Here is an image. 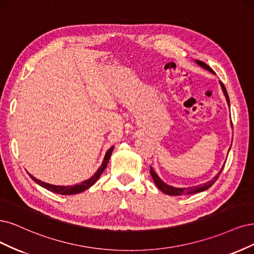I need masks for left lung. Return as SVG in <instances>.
I'll use <instances>...</instances> for the list:
<instances>
[{
  "label": "left lung",
  "mask_w": 254,
  "mask_h": 254,
  "mask_svg": "<svg viewBox=\"0 0 254 254\" xmlns=\"http://www.w3.org/2000/svg\"><path fill=\"white\" fill-rule=\"evenodd\" d=\"M196 63H197L198 65H200L201 67L208 69L209 71L214 72L213 69H212V68L209 66V65H207L206 63H203V62L198 61V60H196ZM219 83H220V85H222V89H223V92H224V94H225V97H226L228 104H230V101H229V96H228V94H227V89H226L225 85H224L222 82H219ZM225 163H226V162H225ZM224 167H225V165L223 166L222 169H220V171L218 172V173H217L213 178L211 179V181H209V182H207V183H204V184H202V185H198V186H195V187H189V188H175V187L169 186V185L165 184V183H163V182L161 181V179L158 177V175L154 172L153 168L150 169V172H151V175H152V178H153V181H154L155 185H156V187L158 188V189H159L161 192H163L165 194H168V195L177 196V195H185V194H195V193H199V192H202V191H204V190L209 189V188L217 181V178L219 177L220 173H222V171L224 170Z\"/></svg>",
  "instance_id": "8db88e82"
}]
</instances>
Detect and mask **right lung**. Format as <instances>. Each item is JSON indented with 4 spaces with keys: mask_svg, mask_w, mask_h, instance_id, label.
<instances>
[{
    "mask_svg": "<svg viewBox=\"0 0 254 254\" xmlns=\"http://www.w3.org/2000/svg\"><path fill=\"white\" fill-rule=\"evenodd\" d=\"M114 150V146H112V148H110L108 150V152L105 153V156H104V159L102 161V165L99 167V169L97 170L96 173L91 177L88 178L87 181H84L81 184H78V185H75V186H55V185H50V184H46V183H43L39 181V179L35 178L32 175L29 174V176L31 177L32 181H34L35 183H37L38 185H40L41 187L45 188L46 190L48 191H52L54 193H57V194H61V195H71V194H77V193H80V192H83L85 190H87L89 187H92L98 179H99L100 175L103 173V171L105 170V168L108 167V163H109V160H110V157L112 155V152Z\"/></svg>",
    "mask_w": 254,
    "mask_h": 254,
    "instance_id": "1",
    "label": "right lung"
}]
</instances>
